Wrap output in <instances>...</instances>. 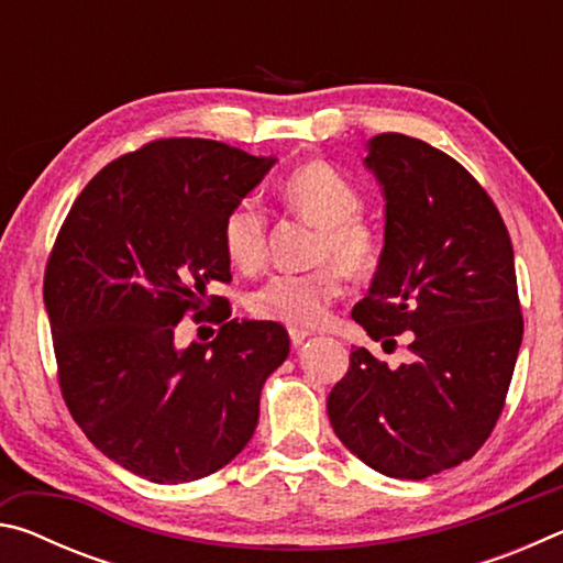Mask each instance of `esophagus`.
Returning a JSON list of instances; mask_svg holds the SVG:
<instances>
[{
    "instance_id": "obj_1",
    "label": "esophagus",
    "mask_w": 563,
    "mask_h": 563,
    "mask_svg": "<svg viewBox=\"0 0 563 563\" xmlns=\"http://www.w3.org/2000/svg\"><path fill=\"white\" fill-rule=\"evenodd\" d=\"M310 332L308 330H298V328H290V345L292 347H300L302 342H305V338H308Z\"/></svg>"
}]
</instances>
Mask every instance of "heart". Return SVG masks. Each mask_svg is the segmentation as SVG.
I'll return each mask as SVG.
<instances>
[{"instance_id":"heart-1","label":"heart","mask_w":563,"mask_h":563,"mask_svg":"<svg viewBox=\"0 0 563 563\" xmlns=\"http://www.w3.org/2000/svg\"><path fill=\"white\" fill-rule=\"evenodd\" d=\"M278 201L300 221L318 225L312 263L300 275H275L251 295L255 318L288 328H316L342 295L345 273L355 280L375 275L385 235L362 213V190L328 161H305L278 184ZM221 241L228 261L241 273H258L268 261V221L258 206L238 203L228 211Z\"/></svg>"}]
</instances>
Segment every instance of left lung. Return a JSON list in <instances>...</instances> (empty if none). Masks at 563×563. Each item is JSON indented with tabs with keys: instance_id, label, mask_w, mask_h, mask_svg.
<instances>
[{
	"instance_id": "8db88e82",
	"label": "left lung",
	"mask_w": 563,
	"mask_h": 563,
	"mask_svg": "<svg viewBox=\"0 0 563 563\" xmlns=\"http://www.w3.org/2000/svg\"><path fill=\"white\" fill-rule=\"evenodd\" d=\"M385 190V253L352 318L412 360L350 352L328 397L340 442L375 472L424 479L472 460L507 402L523 318L507 225L460 161L405 133L369 141Z\"/></svg>"
}]
</instances>
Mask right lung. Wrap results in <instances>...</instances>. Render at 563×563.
Listing matches in <instances>:
<instances>
[{"label": "right lung", "mask_w": 563, "mask_h": 563, "mask_svg": "<svg viewBox=\"0 0 563 563\" xmlns=\"http://www.w3.org/2000/svg\"><path fill=\"white\" fill-rule=\"evenodd\" d=\"M275 158L221 141L158 139L93 176L44 271L62 397L97 450L156 484L196 482L251 442L261 389L290 352L271 320H231L221 228ZM222 325L175 347L177 322Z\"/></svg>", "instance_id": "obj_1"}]
</instances>
